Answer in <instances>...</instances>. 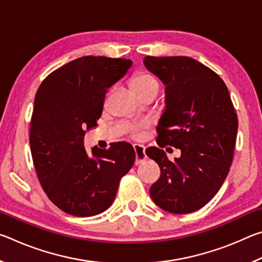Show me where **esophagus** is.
Instances as JSON below:
<instances>
[{
  "label": "esophagus",
  "mask_w": 262,
  "mask_h": 262,
  "mask_svg": "<svg viewBox=\"0 0 262 262\" xmlns=\"http://www.w3.org/2000/svg\"><path fill=\"white\" fill-rule=\"evenodd\" d=\"M134 151H135V164L140 165L147 159V155H145V148L141 144H134Z\"/></svg>",
  "instance_id": "obj_1"
}]
</instances>
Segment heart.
Instances as JSON below:
<instances>
[{
    "label": "heart",
    "instance_id": "obj_1",
    "mask_svg": "<svg viewBox=\"0 0 262 262\" xmlns=\"http://www.w3.org/2000/svg\"><path fill=\"white\" fill-rule=\"evenodd\" d=\"M130 84L132 88L134 89V91L139 96L145 94V92L159 91V89H161V84H159L157 77L148 72L137 73L135 76L132 78ZM132 135L134 137H140V133L139 130L133 129Z\"/></svg>",
    "mask_w": 262,
    "mask_h": 262
}]
</instances>
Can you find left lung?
<instances>
[{"instance_id": "8db88e82", "label": "left lung", "mask_w": 262, "mask_h": 262, "mask_svg": "<svg viewBox=\"0 0 262 262\" xmlns=\"http://www.w3.org/2000/svg\"><path fill=\"white\" fill-rule=\"evenodd\" d=\"M144 66L165 85L166 107L157 126V147L145 152L161 167L150 196L162 209L188 214L219 192L231 166L238 118L227 85L188 56H145ZM181 149L171 162L160 148ZM166 150H172L167 148Z\"/></svg>"}]
</instances>
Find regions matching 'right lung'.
<instances>
[{"instance_id": "1", "label": "right lung", "mask_w": 262, "mask_h": 262, "mask_svg": "<svg viewBox=\"0 0 262 262\" xmlns=\"http://www.w3.org/2000/svg\"><path fill=\"white\" fill-rule=\"evenodd\" d=\"M132 60L82 56L43 79L34 98L30 148L42 189L73 216L100 214L112 205L120 179L135 162L127 142L108 149L84 148L85 130L97 126L107 89L123 77Z\"/></svg>"}]
</instances>
